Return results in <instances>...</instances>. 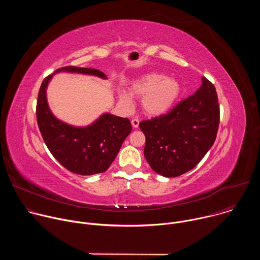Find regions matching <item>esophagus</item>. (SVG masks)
<instances>
[{"instance_id": "esophagus-1", "label": "esophagus", "mask_w": 260, "mask_h": 260, "mask_svg": "<svg viewBox=\"0 0 260 260\" xmlns=\"http://www.w3.org/2000/svg\"><path fill=\"white\" fill-rule=\"evenodd\" d=\"M139 123H140V121H139L138 118H134V119L132 120V125H133V127H135V128H137V127L139 126Z\"/></svg>"}]
</instances>
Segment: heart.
I'll use <instances>...</instances> for the list:
<instances>
[{
	"mask_svg": "<svg viewBox=\"0 0 260 260\" xmlns=\"http://www.w3.org/2000/svg\"><path fill=\"white\" fill-rule=\"evenodd\" d=\"M181 91L179 82L164 74L152 73L136 81L129 88L134 96L143 98L142 107L148 115H160L168 111ZM119 101L131 107L133 100L126 91H119Z\"/></svg>",
	"mask_w": 260,
	"mask_h": 260,
	"instance_id": "heart-1",
	"label": "heart"
}]
</instances>
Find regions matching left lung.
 I'll return each instance as SVG.
<instances>
[{
    "label": "left lung",
    "instance_id": "obj_1",
    "mask_svg": "<svg viewBox=\"0 0 260 260\" xmlns=\"http://www.w3.org/2000/svg\"><path fill=\"white\" fill-rule=\"evenodd\" d=\"M202 86L180 101L167 114L140 122L146 137L144 155L151 169L165 177H178L193 169L214 144L220 121L215 86L202 78Z\"/></svg>",
    "mask_w": 260,
    "mask_h": 260
}]
</instances>
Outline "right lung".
Listing matches in <instances>:
<instances>
[{"label": "right lung", "instance_id": "right-lung-1", "mask_svg": "<svg viewBox=\"0 0 260 260\" xmlns=\"http://www.w3.org/2000/svg\"><path fill=\"white\" fill-rule=\"evenodd\" d=\"M58 72H75L106 78L103 72L90 68L67 66L54 73ZM51 77L49 75L43 80L36 107L37 122L49 151L72 173L89 176L106 172L133 129L129 119L107 113L86 127H75L56 119L46 99V87Z\"/></svg>", "mask_w": 260, "mask_h": 260}]
</instances>
